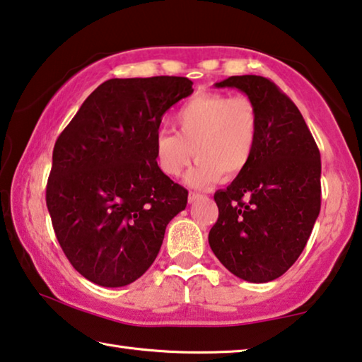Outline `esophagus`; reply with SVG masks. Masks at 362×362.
<instances>
[{"instance_id": "34e87169", "label": "esophagus", "mask_w": 362, "mask_h": 362, "mask_svg": "<svg viewBox=\"0 0 362 362\" xmlns=\"http://www.w3.org/2000/svg\"><path fill=\"white\" fill-rule=\"evenodd\" d=\"M203 198V194H199V193H193V192H190V194H188V203H194V202H198V199H202Z\"/></svg>"}]
</instances>
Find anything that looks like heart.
I'll list each match as a JSON object with an SVG mask.
<instances>
[{
	"mask_svg": "<svg viewBox=\"0 0 362 362\" xmlns=\"http://www.w3.org/2000/svg\"><path fill=\"white\" fill-rule=\"evenodd\" d=\"M175 133L159 132L154 158L169 177H179L194 158L198 163L187 174L192 187H206L233 179L248 168L256 150L259 117L248 96L198 93L183 103L174 116Z\"/></svg>",
	"mask_w": 362,
	"mask_h": 362,
	"instance_id": "obj_1",
	"label": "heart"
}]
</instances>
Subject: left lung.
Segmentation results:
<instances>
[{
	"mask_svg": "<svg viewBox=\"0 0 362 362\" xmlns=\"http://www.w3.org/2000/svg\"><path fill=\"white\" fill-rule=\"evenodd\" d=\"M217 88H238L259 117L248 168L214 194L219 217L209 246L238 279H279L305 250L320 211V154L300 109L271 80L233 76Z\"/></svg>",
	"mask_w": 362,
	"mask_h": 362,
	"instance_id": "obj_1",
	"label": "left lung"
}]
</instances>
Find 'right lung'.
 Masks as SVG:
<instances>
[{
	"label": "right lung",
	"mask_w": 362,
	"mask_h": 362,
	"mask_svg": "<svg viewBox=\"0 0 362 362\" xmlns=\"http://www.w3.org/2000/svg\"><path fill=\"white\" fill-rule=\"evenodd\" d=\"M187 77L111 78L57 136L47 206L74 269L96 285L140 279L188 192L159 169L154 139L164 112L193 93Z\"/></svg>",
	"instance_id": "right-lung-1"
}]
</instances>
